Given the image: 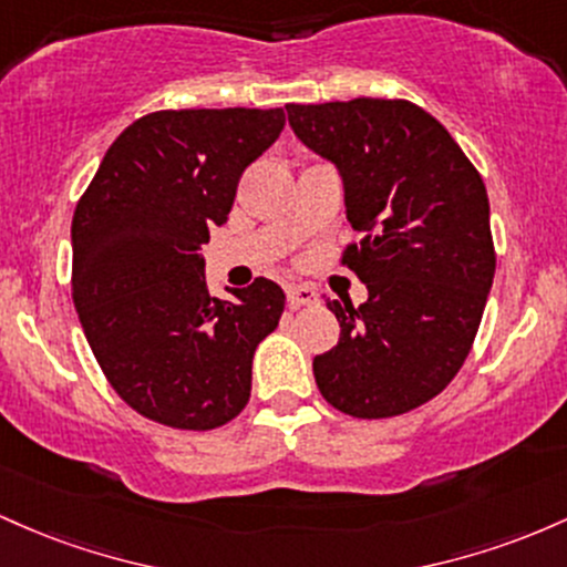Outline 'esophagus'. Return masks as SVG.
Returning a JSON list of instances; mask_svg holds the SVG:
<instances>
[{
	"instance_id": "esophagus-1",
	"label": "esophagus",
	"mask_w": 567,
	"mask_h": 567,
	"mask_svg": "<svg viewBox=\"0 0 567 567\" xmlns=\"http://www.w3.org/2000/svg\"><path fill=\"white\" fill-rule=\"evenodd\" d=\"M286 297H289L291 308H302V305H316L318 295L313 286H286Z\"/></svg>"
}]
</instances>
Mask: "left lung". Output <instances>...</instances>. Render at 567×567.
<instances>
[{
	"mask_svg": "<svg viewBox=\"0 0 567 567\" xmlns=\"http://www.w3.org/2000/svg\"><path fill=\"white\" fill-rule=\"evenodd\" d=\"M305 146L332 161L348 221L364 233L340 262L369 300H327L340 342L313 359L316 385L361 421L404 415L463 367L495 276L480 171L447 128L404 99L286 104Z\"/></svg>",
	"mask_w": 567,
	"mask_h": 567,
	"instance_id": "8db88e82",
	"label": "left lung"
}]
</instances>
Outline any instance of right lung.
<instances>
[{
    "label": "right lung",
    "instance_id": "add662e5",
    "mask_svg": "<svg viewBox=\"0 0 567 567\" xmlns=\"http://www.w3.org/2000/svg\"><path fill=\"white\" fill-rule=\"evenodd\" d=\"M284 110H163L106 150L72 219V300L101 372L131 410L212 431L244 412L251 361L286 295L254 278L208 297L200 246L240 176L281 136Z\"/></svg>",
    "mask_w": 567,
    "mask_h": 567
}]
</instances>
